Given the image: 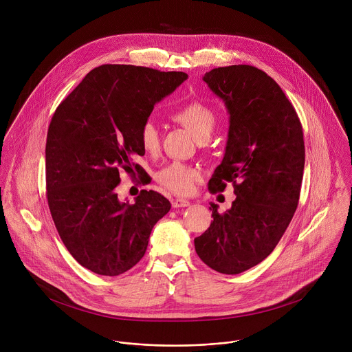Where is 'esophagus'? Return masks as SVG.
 <instances>
[{"label": "esophagus", "mask_w": 352, "mask_h": 352, "mask_svg": "<svg viewBox=\"0 0 352 352\" xmlns=\"http://www.w3.org/2000/svg\"><path fill=\"white\" fill-rule=\"evenodd\" d=\"M172 206H173L175 208H177V207H188V206H190V201L182 199V198H173V199H172Z\"/></svg>", "instance_id": "esophagus-1"}]
</instances>
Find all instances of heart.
<instances>
[{
    "instance_id": "b5f03b06",
    "label": "heart",
    "mask_w": 352,
    "mask_h": 352,
    "mask_svg": "<svg viewBox=\"0 0 352 352\" xmlns=\"http://www.w3.org/2000/svg\"><path fill=\"white\" fill-rule=\"evenodd\" d=\"M172 119L187 129L199 142H206L211 137L217 126V116L207 105L194 101L180 109H177ZM140 141L142 148L149 153H154L160 148V134L157 127L146 122L140 131ZM201 177V172L197 168L188 166L182 162H172L164 166L157 173V180L161 186L169 191L186 195L192 191L194 183Z\"/></svg>"
}]
</instances>
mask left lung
<instances>
[{
  "label": "left lung",
  "instance_id": "obj_1",
  "mask_svg": "<svg viewBox=\"0 0 352 352\" xmlns=\"http://www.w3.org/2000/svg\"><path fill=\"white\" fill-rule=\"evenodd\" d=\"M203 81L225 102L229 134L211 192L233 183L236 199L223 214L210 203V228L194 240L201 261L236 275L261 263L278 245L300 201L305 166L298 115L263 70L233 65L207 72Z\"/></svg>",
  "mask_w": 352,
  "mask_h": 352
}]
</instances>
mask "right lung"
<instances>
[{
	"label": "right lung",
	"mask_w": 352,
	"mask_h": 352,
	"mask_svg": "<svg viewBox=\"0 0 352 352\" xmlns=\"http://www.w3.org/2000/svg\"><path fill=\"white\" fill-rule=\"evenodd\" d=\"M187 78L183 72L102 65L85 76L51 119V217L67 251L95 274L116 276L133 268L146 252L153 226L170 210L169 201L151 190H142L133 204L119 201L116 187L119 169L133 170L131 158L145 154L140 131L154 105Z\"/></svg>",
	"instance_id": "1"
}]
</instances>
